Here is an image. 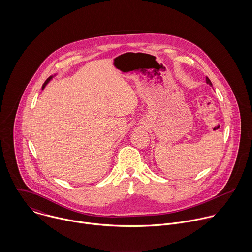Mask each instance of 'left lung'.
<instances>
[{"instance_id": "left-lung-1", "label": "left lung", "mask_w": 252, "mask_h": 252, "mask_svg": "<svg viewBox=\"0 0 252 252\" xmlns=\"http://www.w3.org/2000/svg\"><path fill=\"white\" fill-rule=\"evenodd\" d=\"M207 83H208V84H210V85H212V86H213V83H212V81H211V80H210V78H209V77H207Z\"/></svg>"}]
</instances>
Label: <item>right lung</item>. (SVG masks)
Instances as JSON below:
<instances>
[{"label":"right lung","instance_id":"add662e5","mask_svg":"<svg viewBox=\"0 0 252 252\" xmlns=\"http://www.w3.org/2000/svg\"><path fill=\"white\" fill-rule=\"evenodd\" d=\"M51 78H52V76H49V77H48V78L45 80V82H44V83H43V85H42V89L45 87V85L48 83V81H49Z\"/></svg>","mask_w":252,"mask_h":252}]
</instances>
